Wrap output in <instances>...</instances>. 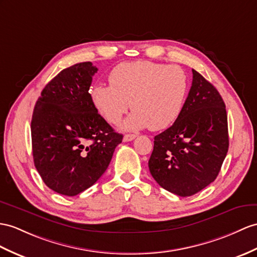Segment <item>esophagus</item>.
<instances>
[{
	"label": "esophagus",
	"mask_w": 257,
	"mask_h": 257,
	"mask_svg": "<svg viewBox=\"0 0 257 257\" xmlns=\"http://www.w3.org/2000/svg\"><path fill=\"white\" fill-rule=\"evenodd\" d=\"M136 137H137V135H135V134H126V135H124L123 141L124 142H131V141L135 140Z\"/></svg>",
	"instance_id": "1"
}]
</instances>
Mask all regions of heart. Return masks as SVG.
<instances>
[{
	"instance_id": "1",
	"label": "heart",
	"mask_w": 257,
	"mask_h": 257,
	"mask_svg": "<svg viewBox=\"0 0 257 257\" xmlns=\"http://www.w3.org/2000/svg\"><path fill=\"white\" fill-rule=\"evenodd\" d=\"M110 86L97 85L90 98L99 114L117 124L131 108L134 109L123 128L137 131L166 130L182 113L189 91V77L179 65L150 61L125 62L109 75Z\"/></svg>"
}]
</instances>
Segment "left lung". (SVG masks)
I'll list each match as a JSON object with an SVG mask.
<instances>
[{"instance_id":"left-lung-1","label":"left lung","mask_w":257,"mask_h":257,"mask_svg":"<svg viewBox=\"0 0 257 257\" xmlns=\"http://www.w3.org/2000/svg\"><path fill=\"white\" fill-rule=\"evenodd\" d=\"M182 113L155 136L148 161L165 190L191 196L214 182L229 148L228 116L220 93L195 70Z\"/></svg>"}]
</instances>
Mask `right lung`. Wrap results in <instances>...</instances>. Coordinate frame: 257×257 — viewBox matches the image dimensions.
Instances as JSON below:
<instances>
[{
	"mask_svg": "<svg viewBox=\"0 0 257 257\" xmlns=\"http://www.w3.org/2000/svg\"><path fill=\"white\" fill-rule=\"evenodd\" d=\"M97 71L91 62L61 71L34 109L35 167L49 189L62 195L75 196L95 184L123 139L92 104L89 87Z\"/></svg>",
	"mask_w": 257,
	"mask_h": 257,
	"instance_id": "1",
	"label": "right lung"
}]
</instances>
